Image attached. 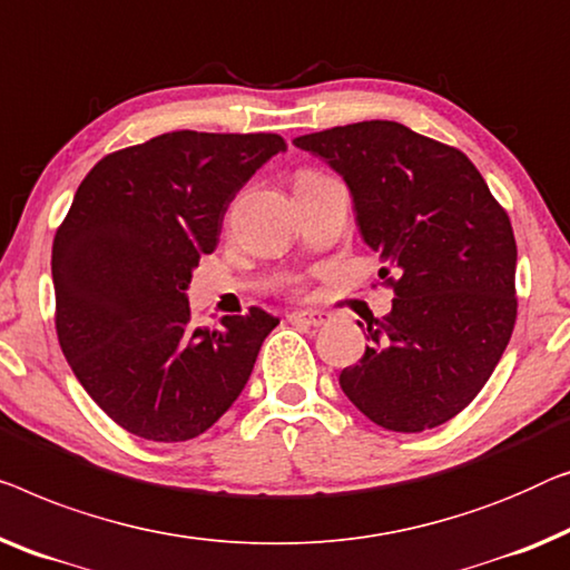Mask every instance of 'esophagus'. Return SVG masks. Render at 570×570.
<instances>
[{"instance_id": "1", "label": "esophagus", "mask_w": 570, "mask_h": 570, "mask_svg": "<svg viewBox=\"0 0 570 570\" xmlns=\"http://www.w3.org/2000/svg\"><path fill=\"white\" fill-rule=\"evenodd\" d=\"M291 321H295V324H303V326H324V324H328V313L295 311V313H291Z\"/></svg>"}]
</instances>
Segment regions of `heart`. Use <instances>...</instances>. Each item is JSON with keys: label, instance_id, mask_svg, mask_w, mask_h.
<instances>
[{"label": "heart", "instance_id": "b5f03b06", "mask_svg": "<svg viewBox=\"0 0 570 570\" xmlns=\"http://www.w3.org/2000/svg\"><path fill=\"white\" fill-rule=\"evenodd\" d=\"M316 177H324V175H321V171H313V169H303L295 179H316Z\"/></svg>", "mask_w": 570, "mask_h": 570}]
</instances>
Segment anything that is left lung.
I'll return each instance as SVG.
<instances>
[{"instance_id": "1", "label": "left lung", "mask_w": 570, "mask_h": 570, "mask_svg": "<svg viewBox=\"0 0 570 570\" xmlns=\"http://www.w3.org/2000/svg\"><path fill=\"white\" fill-rule=\"evenodd\" d=\"M350 187L357 226L381 254L393 308L367 324L365 354L340 385L391 432H424L481 393L514 332L517 242L475 164L393 120L293 141Z\"/></svg>"}]
</instances>
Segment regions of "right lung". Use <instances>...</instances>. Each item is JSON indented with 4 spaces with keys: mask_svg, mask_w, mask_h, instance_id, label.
<instances>
[{
    "mask_svg": "<svg viewBox=\"0 0 570 570\" xmlns=\"http://www.w3.org/2000/svg\"><path fill=\"white\" fill-rule=\"evenodd\" d=\"M277 134L175 130L107 154L56 228L51 272L63 357L115 424L151 442L210 429L249 381L279 318L252 305L193 326L187 285Z\"/></svg>",
    "mask_w": 570,
    "mask_h": 570,
    "instance_id": "add662e5",
    "label": "right lung"
}]
</instances>
